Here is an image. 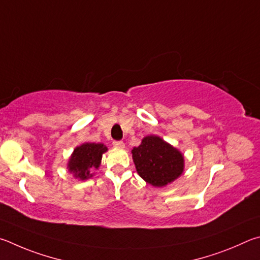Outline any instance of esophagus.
Segmentation results:
<instances>
[{
	"label": "esophagus",
	"instance_id": "34e87169",
	"mask_svg": "<svg viewBox=\"0 0 260 260\" xmlns=\"http://www.w3.org/2000/svg\"><path fill=\"white\" fill-rule=\"evenodd\" d=\"M113 146L117 148H124V143L121 142V140H115V142H113Z\"/></svg>",
	"mask_w": 260,
	"mask_h": 260
}]
</instances>
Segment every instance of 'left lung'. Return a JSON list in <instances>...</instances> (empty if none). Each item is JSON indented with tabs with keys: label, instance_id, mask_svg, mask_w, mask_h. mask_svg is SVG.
Instances as JSON below:
<instances>
[{
	"label": "left lung",
	"instance_id": "1",
	"mask_svg": "<svg viewBox=\"0 0 260 260\" xmlns=\"http://www.w3.org/2000/svg\"><path fill=\"white\" fill-rule=\"evenodd\" d=\"M131 153L138 175L155 187L172 183L184 171L183 154L157 136H146Z\"/></svg>",
	"mask_w": 260,
	"mask_h": 260
}]
</instances>
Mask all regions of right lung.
Masks as SVG:
<instances>
[{
	"label": "right lung",
	"instance_id": "add662e5",
	"mask_svg": "<svg viewBox=\"0 0 260 260\" xmlns=\"http://www.w3.org/2000/svg\"><path fill=\"white\" fill-rule=\"evenodd\" d=\"M107 152L104 144L84 143L77 146L68 161V171L80 180L89 179L93 176L92 171L98 169L103 154Z\"/></svg>",
	"mask_w": 260,
	"mask_h": 260
}]
</instances>
